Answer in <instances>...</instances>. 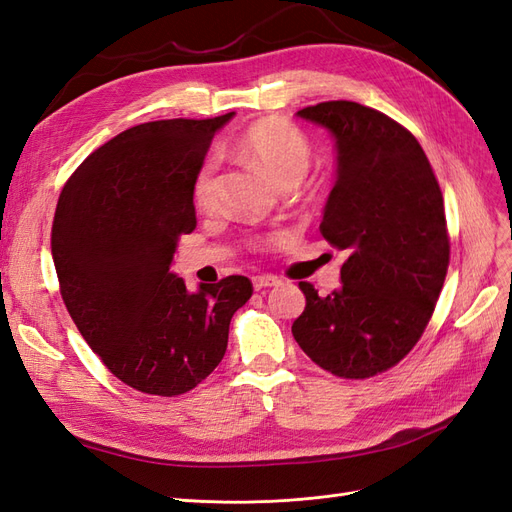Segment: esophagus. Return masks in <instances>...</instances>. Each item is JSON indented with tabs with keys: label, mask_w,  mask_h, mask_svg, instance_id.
Here are the masks:
<instances>
[{
	"label": "esophagus",
	"mask_w": 512,
	"mask_h": 512,
	"mask_svg": "<svg viewBox=\"0 0 512 512\" xmlns=\"http://www.w3.org/2000/svg\"><path fill=\"white\" fill-rule=\"evenodd\" d=\"M277 284H280V280H277V277H273V275H254V277H252L254 290H262V288L277 286Z\"/></svg>",
	"instance_id": "esophagus-1"
}]
</instances>
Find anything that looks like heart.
<instances>
[{"mask_svg": "<svg viewBox=\"0 0 512 512\" xmlns=\"http://www.w3.org/2000/svg\"><path fill=\"white\" fill-rule=\"evenodd\" d=\"M239 156L258 166L280 188H294L312 166V145L307 136L282 117H265L247 126L237 138ZM218 160L200 162L192 179V200L198 209H207L215 198Z\"/></svg>", "mask_w": 512, "mask_h": 512, "instance_id": "1", "label": "heart"}]
</instances>
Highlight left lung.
<instances>
[{"instance_id": "8db88e82", "label": "left lung", "mask_w": 512, "mask_h": 512, "mask_svg": "<svg viewBox=\"0 0 512 512\" xmlns=\"http://www.w3.org/2000/svg\"><path fill=\"white\" fill-rule=\"evenodd\" d=\"M297 115L335 138L320 232L346 260L327 297L299 282L307 303L292 335L331 374L371 378L414 348L438 303L451 254L442 192L423 147L384 113L333 100Z\"/></svg>"}]
</instances>
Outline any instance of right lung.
<instances>
[{
	"label": "right lung",
	"instance_id": "right-lung-1",
	"mask_svg": "<svg viewBox=\"0 0 512 512\" xmlns=\"http://www.w3.org/2000/svg\"><path fill=\"white\" fill-rule=\"evenodd\" d=\"M232 115L134 126L87 156L59 194L61 299L108 371L141 393L175 397L203 382L252 297L243 275L190 292L170 271L179 237L196 228L194 173Z\"/></svg>",
	"mask_w": 512,
	"mask_h": 512
}]
</instances>
